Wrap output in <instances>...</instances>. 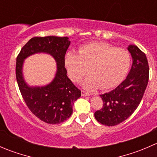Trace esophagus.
Here are the masks:
<instances>
[{"label":"esophagus","mask_w":157,"mask_h":157,"mask_svg":"<svg viewBox=\"0 0 157 157\" xmlns=\"http://www.w3.org/2000/svg\"><path fill=\"white\" fill-rule=\"evenodd\" d=\"M81 95H82V96H90V94L85 91H81Z\"/></svg>","instance_id":"34e87169"}]
</instances>
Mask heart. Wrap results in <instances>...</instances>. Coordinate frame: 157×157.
I'll return each instance as SVG.
<instances>
[{"mask_svg":"<svg viewBox=\"0 0 157 157\" xmlns=\"http://www.w3.org/2000/svg\"><path fill=\"white\" fill-rule=\"evenodd\" d=\"M68 76L74 82H79L87 74L83 82L89 91L100 87L109 90L123 80L131 65L130 54L105 42H93L82 45L78 53L68 52L64 58ZM88 71H87V69Z\"/></svg>","mask_w":157,"mask_h":157,"instance_id":"b5f03b06","label":"heart"}]
</instances>
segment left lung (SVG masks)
<instances>
[{
    "label": "left lung",
    "instance_id": "1",
    "mask_svg": "<svg viewBox=\"0 0 157 157\" xmlns=\"http://www.w3.org/2000/svg\"><path fill=\"white\" fill-rule=\"evenodd\" d=\"M132 58V65L125 80L116 88L100 95L103 101L102 109L94 113L101 124L114 126L129 118L143 98L149 80V65L145 54L137 46L128 47Z\"/></svg>",
    "mask_w": 157,
    "mask_h": 157
}]
</instances>
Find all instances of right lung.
<instances>
[{"label":"right lung","mask_w":157,"mask_h":157,"mask_svg":"<svg viewBox=\"0 0 157 157\" xmlns=\"http://www.w3.org/2000/svg\"><path fill=\"white\" fill-rule=\"evenodd\" d=\"M71 41L67 37H34L23 47L17 58L16 76L20 93L28 108L37 118L48 124H59L68 119L74 103L81 92L67 76L64 56ZM51 55L56 61L53 80L44 86H30L23 75L25 60L36 53Z\"/></svg>","instance_id":"add662e5"}]
</instances>
